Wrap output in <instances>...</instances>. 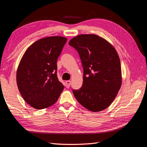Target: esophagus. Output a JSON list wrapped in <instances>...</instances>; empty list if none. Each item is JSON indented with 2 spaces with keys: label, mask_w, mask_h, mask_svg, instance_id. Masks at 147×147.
<instances>
[{
  "label": "esophagus",
  "mask_w": 147,
  "mask_h": 147,
  "mask_svg": "<svg viewBox=\"0 0 147 147\" xmlns=\"http://www.w3.org/2000/svg\"><path fill=\"white\" fill-rule=\"evenodd\" d=\"M70 83H71V82H70V80H67V81H65V85H66V87L67 88H69L70 87Z\"/></svg>",
  "instance_id": "obj_1"
}]
</instances>
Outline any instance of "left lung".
<instances>
[{"instance_id":"1","label":"left lung","mask_w":147,"mask_h":147,"mask_svg":"<svg viewBox=\"0 0 147 147\" xmlns=\"http://www.w3.org/2000/svg\"><path fill=\"white\" fill-rule=\"evenodd\" d=\"M69 45L76 50L83 67L82 86L73 93L78 102L93 112L105 110L116 97L122 83L119 57L115 48L95 34H82Z\"/></svg>"}]
</instances>
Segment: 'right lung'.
<instances>
[{"instance_id": "add662e5", "label": "right lung", "mask_w": 147, "mask_h": 147, "mask_svg": "<svg viewBox=\"0 0 147 147\" xmlns=\"http://www.w3.org/2000/svg\"><path fill=\"white\" fill-rule=\"evenodd\" d=\"M67 38H43L32 43L22 57L16 83L24 100L35 109L54 104L64 90L57 77V59Z\"/></svg>"}]
</instances>
